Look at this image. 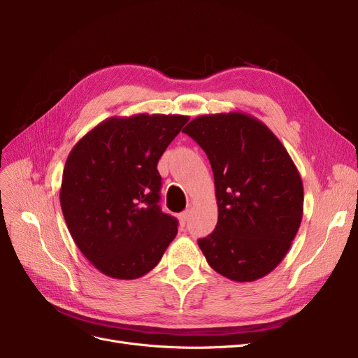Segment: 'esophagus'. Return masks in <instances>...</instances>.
<instances>
[{
  "mask_svg": "<svg viewBox=\"0 0 358 358\" xmlns=\"http://www.w3.org/2000/svg\"><path fill=\"white\" fill-rule=\"evenodd\" d=\"M189 216H190V210H184V212H181V213L178 215V220H180V223H181V227H184L187 219H189Z\"/></svg>",
  "mask_w": 358,
  "mask_h": 358,
  "instance_id": "esophagus-1",
  "label": "esophagus"
}]
</instances>
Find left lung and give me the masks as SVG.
<instances>
[{
    "instance_id": "8db88e82",
    "label": "left lung",
    "mask_w": 358,
    "mask_h": 358,
    "mask_svg": "<svg viewBox=\"0 0 358 358\" xmlns=\"http://www.w3.org/2000/svg\"><path fill=\"white\" fill-rule=\"evenodd\" d=\"M208 155L217 223L199 247L209 266L247 283L271 273L292 247L303 216V182L273 131L242 111L193 119L182 130Z\"/></svg>"
}]
</instances>
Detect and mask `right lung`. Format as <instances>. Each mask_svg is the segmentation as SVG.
Returning <instances> with one entry per match:
<instances>
[{
	"instance_id": "add662e5",
	"label": "right lung",
	"mask_w": 358,
	"mask_h": 358,
	"mask_svg": "<svg viewBox=\"0 0 358 358\" xmlns=\"http://www.w3.org/2000/svg\"><path fill=\"white\" fill-rule=\"evenodd\" d=\"M181 115L110 117L69 152L61 184L68 231L100 273L134 280L152 270L177 235L161 212L158 161L189 122Z\"/></svg>"
}]
</instances>
